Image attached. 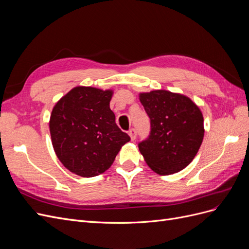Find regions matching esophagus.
Segmentation results:
<instances>
[{"label":"esophagus","instance_id":"34e87169","mask_svg":"<svg viewBox=\"0 0 249 249\" xmlns=\"http://www.w3.org/2000/svg\"><path fill=\"white\" fill-rule=\"evenodd\" d=\"M129 135H130L132 141H134L135 139H136V137H137V131H136V129H131L130 132H129Z\"/></svg>","mask_w":249,"mask_h":249}]
</instances>
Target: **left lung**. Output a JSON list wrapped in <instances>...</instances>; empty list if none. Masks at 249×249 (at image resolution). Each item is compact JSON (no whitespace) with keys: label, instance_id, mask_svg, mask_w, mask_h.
I'll return each instance as SVG.
<instances>
[{"label":"left lung","instance_id":"obj_1","mask_svg":"<svg viewBox=\"0 0 249 249\" xmlns=\"http://www.w3.org/2000/svg\"><path fill=\"white\" fill-rule=\"evenodd\" d=\"M139 100L150 119L149 136L138 144L145 162L160 176L184 169L203 139L201 111L188 96L167 90L142 92Z\"/></svg>","mask_w":249,"mask_h":249}]
</instances>
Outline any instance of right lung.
I'll list each match as a JSON object with an SVG mask.
<instances>
[{"label": "right lung", "mask_w": 249, "mask_h": 249, "mask_svg": "<svg viewBox=\"0 0 249 249\" xmlns=\"http://www.w3.org/2000/svg\"><path fill=\"white\" fill-rule=\"evenodd\" d=\"M112 90L78 86L60 99L50 118L52 144L64 167L83 178L99 176L131 140L110 109Z\"/></svg>", "instance_id": "obj_1"}]
</instances>
